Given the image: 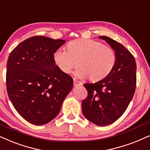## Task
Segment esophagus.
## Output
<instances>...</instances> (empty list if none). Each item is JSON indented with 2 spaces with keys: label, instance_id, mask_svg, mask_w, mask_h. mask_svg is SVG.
I'll list each match as a JSON object with an SVG mask.
<instances>
[{
  "label": "esophagus",
  "instance_id": "34e87169",
  "mask_svg": "<svg viewBox=\"0 0 150 150\" xmlns=\"http://www.w3.org/2000/svg\"><path fill=\"white\" fill-rule=\"evenodd\" d=\"M82 85V83H81V81H77V80L74 79V86H79V85Z\"/></svg>",
  "mask_w": 150,
  "mask_h": 150
}]
</instances>
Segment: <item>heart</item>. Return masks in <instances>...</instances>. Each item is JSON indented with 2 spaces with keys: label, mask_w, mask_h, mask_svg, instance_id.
I'll list each match as a JSON object with an SVG mask.
<instances>
[{
  "label": "heart",
  "mask_w": 150,
  "mask_h": 150,
  "mask_svg": "<svg viewBox=\"0 0 150 150\" xmlns=\"http://www.w3.org/2000/svg\"><path fill=\"white\" fill-rule=\"evenodd\" d=\"M54 61L65 74L70 73L78 65L74 72L78 78H87L98 81L110 74L116 64L114 50L102 42L93 39H78L67 44V50L58 48L53 54Z\"/></svg>",
  "instance_id": "obj_1"
}]
</instances>
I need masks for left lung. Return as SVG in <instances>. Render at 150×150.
<instances>
[{"mask_svg": "<svg viewBox=\"0 0 150 150\" xmlns=\"http://www.w3.org/2000/svg\"><path fill=\"white\" fill-rule=\"evenodd\" d=\"M98 38L114 50L116 64L103 79L83 85L88 95L82 102V112L92 123L105 126L118 120L131 102L137 83V64L134 57L122 45L105 36Z\"/></svg>", "mask_w": 150, "mask_h": 150, "instance_id": "left-lung-1", "label": "left lung"}]
</instances>
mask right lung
I'll use <instances>...</instances> for the list:
<instances>
[{"label":"right lung","instance_id":"add662e5","mask_svg":"<svg viewBox=\"0 0 150 150\" xmlns=\"http://www.w3.org/2000/svg\"><path fill=\"white\" fill-rule=\"evenodd\" d=\"M66 41L36 36L9 54L6 84L9 98L22 117L36 125L55 118L73 87V79L54 63L53 54Z\"/></svg>","mask_w":150,"mask_h":150}]
</instances>
